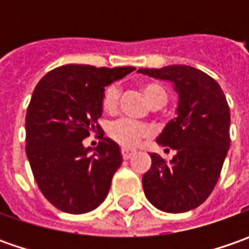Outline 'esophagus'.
I'll use <instances>...</instances> for the list:
<instances>
[{
  "label": "esophagus",
  "mask_w": 249,
  "mask_h": 249,
  "mask_svg": "<svg viewBox=\"0 0 249 249\" xmlns=\"http://www.w3.org/2000/svg\"><path fill=\"white\" fill-rule=\"evenodd\" d=\"M134 152H136V151H133V149L123 148L122 149V157H123V159H130L134 155Z\"/></svg>",
  "instance_id": "1"
}]
</instances>
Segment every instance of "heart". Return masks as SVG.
Returning a JSON list of instances; mask_svg holds the SVG:
<instances>
[{
  "label": "heart",
  "mask_w": 249,
  "mask_h": 249,
  "mask_svg": "<svg viewBox=\"0 0 249 249\" xmlns=\"http://www.w3.org/2000/svg\"><path fill=\"white\" fill-rule=\"evenodd\" d=\"M140 89L152 107L163 105L166 102L167 94L162 84L157 82H145L140 86ZM119 95V89L115 84L107 87V90L104 91V95H102V109L107 113H113L118 109ZM149 133L151 130L147 124L129 119H120L112 123L108 130L110 139L124 148H133L139 145L141 140L148 137Z\"/></svg>",
  "instance_id": "b5f03b06"
}]
</instances>
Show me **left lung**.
Returning <instances> with one entry per match:
<instances>
[{"label": "left lung", "mask_w": 249, "mask_h": 249, "mask_svg": "<svg viewBox=\"0 0 249 249\" xmlns=\"http://www.w3.org/2000/svg\"><path fill=\"white\" fill-rule=\"evenodd\" d=\"M139 73L175 84L176 118L157 142L176 149L172 160L149 154L151 167L142 176L148 201L159 211L181 213L199 206L213 191L230 147V108L215 79L187 65Z\"/></svg>", "instance_id": "8db88e82"}]
</instances>
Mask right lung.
<instances>
[{
	"label": "right lung",
	"instance_id": "right-lung-1",
	"mask_svg": "<svg viewBox=\"0 0 249 249\" xmlns=\"http://www.w3.org/2000/svg\"><path fill=\"white\" fill-rule=\"evenodd\" d=\"M134 69L63 65L36 86L26 112V155L40 191L59 211L86 213L108 196L122 165L119 145L101 137L91 154L83 140L101 131L105 87Z\"/></svg>",
	"mask_w": 249,
	"mask_h": 249
}]
</instances>
